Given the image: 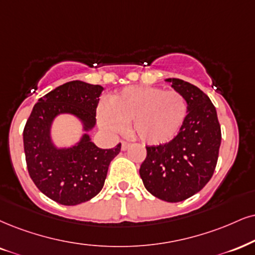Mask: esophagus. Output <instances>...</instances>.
<instances>
[{
  "mask_svg": "<svg viewBox=\"0 0 255 255\" xmlns=\"http://www.w3.org/2000/svg\"><path fill=\"white\" fill-rule=\"evenodd\" d=\"M128 147H130V143H128V142H125V140H123V142H122V150H123V151L128 150Z\"/></svg>",
  "mask_w": 255,
  "mask_h": 255,
  "instance_id": "34e87169",
  "label": "esophagus"
}]
</instances>
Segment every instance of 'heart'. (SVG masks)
Returning a JSON list of instances; mask_svg holds the SVG:
<instances>
[{
	"label": "heart",
	"mask_w": 255,
	"mask_h": 255,
	"mask_svg": "<svg viewBox=\"0 0 255 255\" xmlns=\"http://www.w3.org/2000/svg\"><path fill=\"white\" fill-rule=\"evenodd\" d=\"M189 106L178 91L159 87L130 86L113 96L110 105L98 108L100 127L112 133L131 124V132L143 143L158 145L171 140L180 132Z\"/></svg>",
	"instance_id": "heart-1"
}]
</instances>
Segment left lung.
<instances>
[{
    "mask_svg": "<svg viewBox=\"0 0 255 255\" xmlns=\"http://www.w3.org/2000/svg\"><path fill=\"white\" fill-rule=\"evenodd\" d=\"M189 106L180 132L169 143L146 146L139 169L144 187L166 202L189 199L214 174L221 144V127L215 106L206 93L187 81L169 78Z\"/></svg>",
    "mask_w": 255,
    "mask_h": 255,
    "instance_id": "1",
    "label": "left lung"
}]
</instances>
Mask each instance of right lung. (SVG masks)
Listing matches in <instances>:
<instances>
[{
  "mask_svg": "<svg viewBox=\"0 0 255 255\" xmlns=\"http://www.w3.org/2000/svg\"><path fill=\"white\" fill-rule=\"evenodd\" d=\"M100 85L74 80L45 94L34 105L23 128L27 169L41 193L64 206H77L103 189L110 163L121 152L122 144L100 149L85 134L71 149H55L49 128L59 113H73L90 130L96 124V110L103 92Z\"/></svg>",
  "mask_w": 255,
  "mask_h": 255,
  "instance_id": "obj_1",
  "label": "right lung"
}]
</instances>
